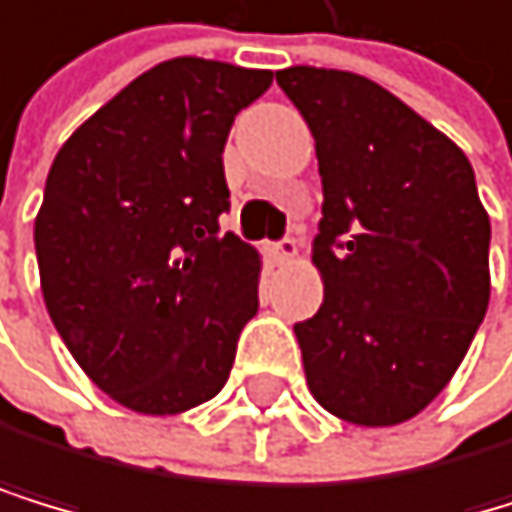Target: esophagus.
I'll return each instance as SVG.
<instances>
[{
	"label": "esophagus",
	"instance_id": "obj_1",
	"mask_svg": "<svg viewBox=\"0 0 512 512\" xmlns=\"http://www.w3.org/2000/svg\"><path fill=\"white\" fill-rule=\"evenodd\" d=\"M272 259L275 262H291V259H297V253H300V246H297V240H291V237H285L281 243H272Z\"/></svg>",
	"mask_w": 512,
	"mask_h": 512
}]
</instances>
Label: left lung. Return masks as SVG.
Instances as JSON below:
<instances>
[{
  "label": "left lung",
  "mask_w": 512,
  "mask_h": 512,
  "mask_svg": "<svg viewBox=\"0 0 512 512\" xmlns=\"http://www.w3.org/2000/svg\"><path fill=\"white\" fill-rule=\"evenodd\" d=\"M323 177L313 266L323 307L294 326L313 399L392 427L453 380L491 300V221L456 142L377 81L291 66Z\"/></svg>",
  "instance_id": "obj_1"
}]
</instances>
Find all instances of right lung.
Listing matches in <instances>:
<instances>
[{"label": "right lung", "mask_w": 512, "mask_h": 512, "mask_svg": "<svg viewBox=\"0 0 512 512\" xmlns=\"http://www.w3.org/2000/svg\"><path fill=\"white\" fill-rule=\"evenodd\" d=\"M269 69L180 56L81 123L34 221L43 304L97 389L139 415L215 399L259 310V253L221 231L224 142Z\"/></svg>", "instance_id": "add662e5"}]
</instances>
